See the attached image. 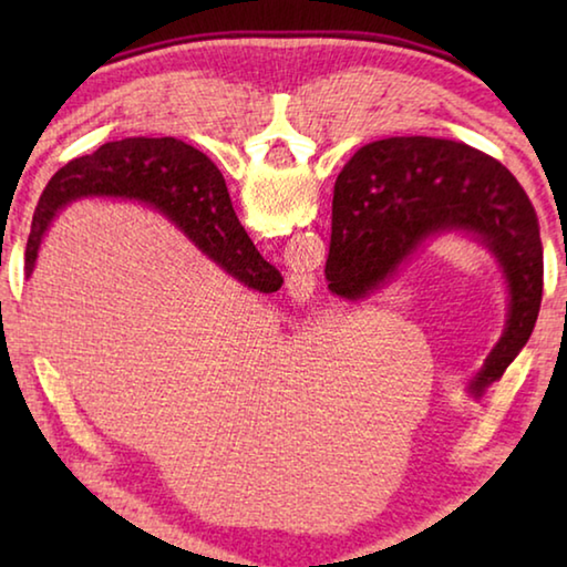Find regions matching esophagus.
<instances>
[{"instance_id":"34e87169","label":"esophagus","mask_w":567,"mask_h":567,"mask_svg":"<svg viewBox=\"0 0 567 567\" xmlns=\"http://www.w3.org/2000/svg\"><path fill=\"white\" fill-rule=\"evenodd\" d=\"M315 285H318V282H315L312 275L295 272V275L287 277V295L292 297V302L305 305V302H310L312 297H315V290H318V287H315Z\"/></svg>"}]
</instances>
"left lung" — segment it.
<instances>
[{"label": "left lung", "mask_w": 567, "mask_h": 567, "mask_svg": "<svg viewBox=\"0 0 567 567\" xmlns=\"http://www.w3.org/2000/svg\"><path fill=\"white\" fill-rule=\"evenodd\" d=\"M447 233L477 239L495 257L511 297L503 338L470 382L480 398L523 350L543 300L537 215L501 162L435 137L364 145L334 182L324 277L334 295L360 300L388 287L420 247Z\"/></svg>", "instance_id": "1"}]
</instances>
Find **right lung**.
<instances>
[{
	"label": "right lung",
	"instance_id": "right-lung-1",
	"mask_svg": "<svg viewBox=\"0 0 567 567\" xmlns=\"http://www.w3.org/2000/svg\"><path fill=\"white\" fill-rule=\"evenodd\" d=\"M82 197L137 199L179 227L199 252L227 275L260 292H277L280 272L262 260L233 209L215 162L175 137L107 142L94 155L76 157L44 187L24 249V275L34 272L42 237L60 209Z\"/></svg>",
	"mask_w": 567,
	"mask_h": 567
}]
</instances>
